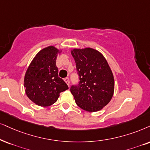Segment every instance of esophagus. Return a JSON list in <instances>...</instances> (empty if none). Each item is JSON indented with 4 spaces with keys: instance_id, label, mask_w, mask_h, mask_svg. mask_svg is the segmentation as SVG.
<instances>
[{
    "instance_id": "34e87169",
    "label": "esophagus",
    "mask_w": 150,
    "mask_h": 150,
    "mask_svg": "<svg viewBox=\"0 0 150 150\" xmlns=\"http://www.w3.org/2000/svg\"><path fill=\"white\" fill-rule=\"evenodd\" d=\"M64 81H65V82L68 84V86H70V81H69V77H66V78L64 79Z\"/></svg>"
}]
</instances>
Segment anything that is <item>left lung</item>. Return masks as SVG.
Returning <instances> with one entry per match:
<instances>
[{"instance_id":"1","label":"left lung","mask_w":150,"mask_h":150,"mask_svg":"<svg viewBox=\"0 0 150 150\" xmlns=\"http://www.w3.org/2000/svg\"><path fill=\"white\" fill-rule=\"evenodd\" d=\"M79 75L78 84L72 85L71 92L78 107L95 112L101 110L113 97L114 79L107 60L93 48L71 51Z\"/></svg>"}]
</instances>
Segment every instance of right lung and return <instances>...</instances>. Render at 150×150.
Here are the masks:
<instances>
[{
	"label": "right lung",
	"mask_w": 150,
	"mask_h": 150,
	"mask_svg": "<svg viewBox=\"0 0 150 150\" xmlns=\"http://www.w3.org/2000/svg\"><path fill=\"white\" fill-rule=\"evenodd\" d=\"M58 49L48 46L39 51L26 71L24 78L25 93L36 105L48 107L57 102L60 93L69 88L58 76L56 66Z\"/></svg>",
	"instance_id": "add662e5"
}]
</instances>
